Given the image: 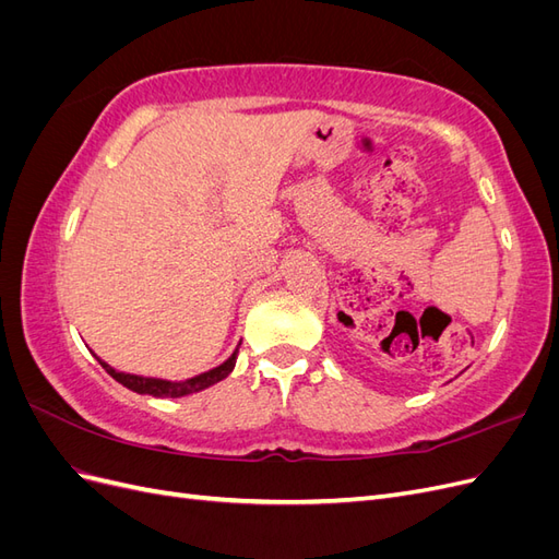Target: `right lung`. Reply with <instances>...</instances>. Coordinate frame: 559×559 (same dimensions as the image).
Segmentation results:
<instances>
[{"label":"right lung","mask_w":559,"mask_h":559,"mask_svg":"<svg viewBox=\"0 0 559 559\" xmlns=\"http://www.w3.org/2000/svg\"><path fill=\"white\" fill-rule=\"evenodd\" d=\"M238 352H240V345L233 349V354L224 364H218L216 368H210V370H205V373L193 376L189 380H163V378H146V376L123 373V370L111 368L107 361H103L99 357H95V359L116 382H121L123 386L132 389V392L148 394L154 399H181V396H189V394H198V392H202V389H207L216 382L226 380L233 373L235 361H238Z\"/></svg>","instance_id":"1"}]
</instances>
